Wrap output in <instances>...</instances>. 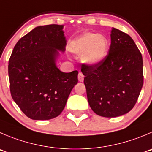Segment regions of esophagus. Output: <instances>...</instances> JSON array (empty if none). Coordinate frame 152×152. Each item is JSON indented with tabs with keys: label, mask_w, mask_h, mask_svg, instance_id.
I'll list each match as a JSON object with an SVG mask.
<instances>
[{
	"label": "esophagus",
	"mask_w": 152,
	"mask_h": 152,
	"mask_svg": "<svg viewBox=\"0 0 152 152\" xmlns=\"http://www.w3.org/2000/svg\"><path fill=\"white\" fill-rule=\"evenodd\" d=\"M83 78H84V76H83V74H82L81 72H79V74H78V80L79 81L83 82Z\"/></svg>",
	"instance_id": "esophagus-1"
}]
</instances>
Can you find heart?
I'll return each mask as SVG.
<instances>
[{
  "label": "heart",
  "instance_id": "1",
  "mask_svg": "<svg viewBox=\"0 0 152 152\" xmlns=\"http://www.w3.org/2000/svg\"><path fill=\"white\" fill-rule=\"evenodd\" d=\"M108 48L109 43L106 37L93 33H86L72 43L71 50L81 56L83 63L96 65L104 60Z\"/></svg>",
  "mask_w": 152,
  "mask_h": 152
}]
</instances>
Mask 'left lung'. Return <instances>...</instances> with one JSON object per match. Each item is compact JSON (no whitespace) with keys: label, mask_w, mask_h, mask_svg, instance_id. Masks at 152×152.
<instances>
[{"label":"left lung","mask_w":152,"mask_h":152,"mask_svg":"<svg viewBox=\"0 0 152 152\" xmlns=\"http://www.w3.org/2000/svg\"><path fill=\"white\" fill-rule=\"evenodd\" d=\"M111 44L104 60L83 64L81 72L91 109L107 118L132 110L143 85L142 54L129 35L113 28Z\"/></svg>","instance_id":"left-lung-1"}]
</instances>
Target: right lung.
<instances>
[{"label": "right lung", "instance_id": "add662e5", "mask_svg": "<svg viewBox=\"0 0 152 152\" xmlns=\"http://www.w3.org/2000/svg\"><path fill=\"white\" fill-rule=\"evenodd\" d=\"M63 25L39 26L20 39L9 60L10 88L14 102L31 119L58 116L77 83V71L61 72L56 66L57 50L66 45Z\"/></svg>", "mask_w": 152, "mask_h": 152}]
</instances>
